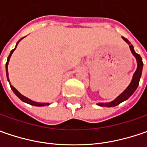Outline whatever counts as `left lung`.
<instances>
[{
	"label": "left lung",
	"instance_id": "left-lung-1",
	"mask_svg": "<svg viewBox=\"0 0 147 147\" xmlns=\"http://www.w3.org/2000/svg\"><path fill=\"white\" fill-rule=\"evenodd\" d=\"M122 38L129 45V48L131 50V52L133 54V55L135 56V58L137 59V63H138V68H137V70L135 71L134 74H133V79L130 82V84L128 85L127 87L123 92H122L118 97L116 99H115L113 101L111 102H109V103H98V105L100 106H106V107H113V106H116L118 105H119L121 102L126 100L127 99L129 98L133 94V92L136 91V89L138 88L139 85V81H140V78H141V76H142V68H143V63H142V57L140 56V55H138V53L135 52L134 51V48H133V45L130 44V42L126 39L125 37H122Z\"/></svg>",
	"mask_w": 147,
	"mask_h": 147
}]
</instances>
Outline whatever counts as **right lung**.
Wrapping results in <instances>:
<instances>
[{
  "mask_svg": "<svg viewBox=\"0 0 147 147\" xmlns=\"http://www.w3.org/2000/svg\"><path fill=\"white\" fill-rule=\"evenodd\" d=\"M24 38V37H23ZM23 38H21L20 41L17 42V44H16V46H15V48L14 49V50H12L11 51H10V54H9V55L8 56V58H7V62H6V64H5V69H6V77H7V80H8V82H9V76H8V64H9V59H10V56H11V55H12V53L14 51V50L16 49V47H17V45H18V43L20 42V41L23 39ZM10 83V82H9ZM10 85V84H9ZM10 88H11V89H12V91L14 92V93L19 97V98L21 100H23L24 102H25V103H28V104L29 105H35V106H45V105H49V103H39V102H36V101H33V100H30V99L27 98V97H25L24 96H23L22 94L20 93L15 88L12 86V85H10Z\"/></svg>",
  "mask_w": 147,
  "mask_h": 147,
  "instance_id": "right-lung-1",
  "label": "right lung"
}]
</instances>
